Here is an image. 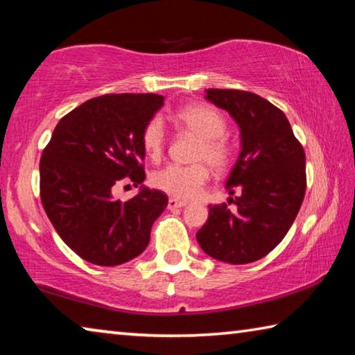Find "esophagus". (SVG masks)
Masks as SVG:
<instances>
[{
	"label": "esophagus",
	"mask_w": 355,
	"mask_h": 355,
	"mask_svg": "<svg viewBox=\"0 0 355 355\" xmlns=\"http://www.w3.org/2000/svg\"><path fill=\"white\" fill-rule=\"evenodd\" d=\"M185 205H187V202H185V201H179V200H176V198H170V200H168V209H170V211H174V209H179V207H184Z\"/></svg>",
	"instance_id": "esophagus-1"
}]
</instances>
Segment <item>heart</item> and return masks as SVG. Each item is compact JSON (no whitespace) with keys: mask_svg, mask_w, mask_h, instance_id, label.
Returning <instances> with one entry per match:
<instances>
[{"mask_svg":"<svg viewBox=\"0 0 355 355\" xmlns=\"http://www.w3.org/2000/svg\"><path fill=\"white\" fill-rule=\"evenodd\" d=\"M176 121L200 138L193 159L196 162H207L216 170H223L230 160V146L223 138L226 132L223 116L216 108L195 103L178 110ZM165 138L164 121L155 116L144 127L141 137L148 157L153 160L159 159L164 153ZM207 179L209 170L205 164L190 166L168 165L154 174L153 185L173 198L191 200L201 193L202 185L207 182Z\"/></svg>","mask_w":355,"mask_h":355,"instance_id":"obj_1","label":"heart"}]
</instances>
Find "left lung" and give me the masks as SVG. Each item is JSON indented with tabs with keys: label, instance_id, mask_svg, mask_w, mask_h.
<instances>
[{
	"label": "left lung",
	"instance_id": "left-lung-1",
	"mask_svg": "<svg viewBox=\"0 0 355 355\" xmlns=\"http://www.w3.org/2000/svg\"><path fill=\"white\" fill-rule=\"evenodd\" d=\"M206 101L228 112L241 130V154L226 190L228 205L209 206L207 222L196 232L202 252L228 264L264 258L294 223L306 189L305 153L282 110L253 92L206 89Z\"/></svg>",
	"mask_w": 355,
	"mask_h": 355
}]
</instances>
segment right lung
<instances>
[{"mask_svg": "<svg viewBox=\"0 0 355 355\" xmlns=\"http://www.w3.org/2000/svg\"><path fill=\"white\" fill-rule=\"evenodd\" d=\"M164 107L159 94H107L81 103L55 127L40 157V200L61 239L80 258L119 266L146 250L168 206L164 191L140 185L129 202L116 184L137 187L146 174L143 130Z\"/></svg>", "mask_w": 355, "mask_h": 355, "instance_id": "obj_1", "label": "right lung"}]
</instances>
